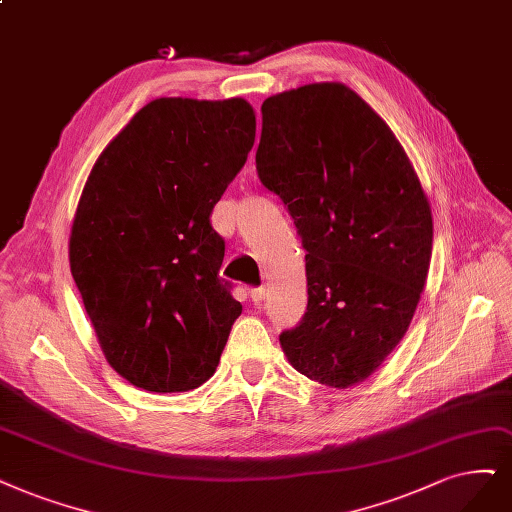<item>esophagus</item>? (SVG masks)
I'll return each mask as SVG.
<instances>
[{
    "instance_id": "obj_1",
    "label": "esophagus",
    "mask_w": 512,
    "mask_h": 512,
    "mask_svg": "<svg viewBox=\"0 0 512 512\" xmlns=\"http://www.w3.org/2000/svg\"><path fill=\"white\" fill-rule=\"evenodd\" d=\"M266 295H268L266 287H257V289H251V299H253V304H255V306H259L261 301L266 299Z\"/></svg>"
}]
</instances>
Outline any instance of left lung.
Here are the masks:
<instances>
[{"instance_id":"left-lung-1","label":"left lung","mask_w":512,"mask_h":512,"mask_svg":"<svg viewBox=\"0 0 512 512\" xmlns=\"http://www.w3.org/2000/svg\"><path fill=\"white\" fill-rule=\"evenodd\" d=\"M255 164L306 249L308 308L282 350L318 384L367 380L403 339L432 255L405 149L354 90L325 82L263 101Z\"/></svg>"}]
</instances>
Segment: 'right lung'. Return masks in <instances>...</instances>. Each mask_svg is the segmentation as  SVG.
<instances>
[{"instance_id": "obj_1", "label": "right lung", "mask_w": 512, "mask_h": 512, "mask_svg": "<svg viewBox=\"0 0 512 512\" xmlns=\"http://www.w3.org/2000/svg\"><path fill=\"white\" fill-rule=\"evenodd\" d=\"M255 143L244 99H156L94 164L69 238L71 274L107 363L132 386L187 392L240 316L219 278L213 208Z\"/></svg>"}]
</instances>
